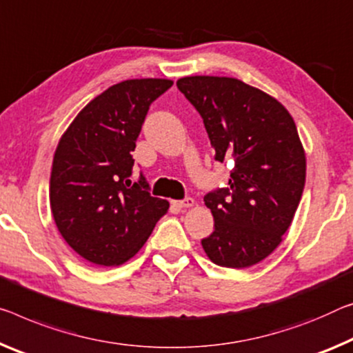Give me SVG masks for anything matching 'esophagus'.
Segmentation results:
<instances>
[{
  "instance_id": "34e87169",
  "label": "esophagus",
  "mask_w": 353,
  "mask_h": 353,
  "mask_svg": "<svg viewBox=\"0 0 353 353\" xmlns=\"http://www.w3.org/2000/svg\"><path fill=\"white\" fill-rule=\"evenodd\" d=\"M194 204L193 198H183L181 201H172V205L177 207V209H187V207H192Z\"/></svg>"
}]
</instances>
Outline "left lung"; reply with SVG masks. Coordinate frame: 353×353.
Returning <instances> with one entry per match:
<instances>
[{
  "label": "left lung",
  "instance_id": "1",
  "mask_svg": "<svg viewBox=\"0 0 353 353\" xmlns=\"http://www.w3.org/2000/svg\"><path fill=\"white\" fill-rule=\"evenodd\" d=\"M177 88L203 117L214 159L232 165L228 185L204 196L215 225L203 248L216 265H254L281 243L303 194L295 122L276 99L237 78L185 77Z\"/></svg>",
  "mask_w": 353,
  "mask_h": 353
}]
</instances>
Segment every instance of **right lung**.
I'll return each instance as SVG.
<instances>
[{"label":"right lung","instance_id":"add662e5","mask_svg":"<svg viewBox=\"0 0 353 353\" xmlns=\"http://www.w3.org/2000/svg\"><path fill=\"white\" fill-rule=\"evenodd\" d=\"M171 80L143 78L111 86L91 100L56 148L50 205L69 247L96 265L124 264L166 214L143 172L133 181L132 152L150 103Z\"/></svg>","mask_w":353,"mask_h":353}]
</instances>
